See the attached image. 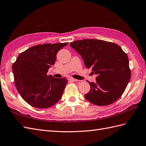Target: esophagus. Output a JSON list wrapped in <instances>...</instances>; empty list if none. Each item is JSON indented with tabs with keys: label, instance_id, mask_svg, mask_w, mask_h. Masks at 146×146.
<instances>
[{
	"label": "esophagus",
	"instance_id": "34e87169",
	"mask_svg": "<svg viewBox=\"0 0 146 146\" xmlns=\"http://www.w3.org/2000/svg\"><path fill=\"white\" fill-rule=\"evenodd\" d=\"M68 80H69L70 81H78V80L74 79V78H72V77H69V78H68Z\"/></svg>",
	"mask_w": 146,
	"mask_h": 146
}]
</instances>
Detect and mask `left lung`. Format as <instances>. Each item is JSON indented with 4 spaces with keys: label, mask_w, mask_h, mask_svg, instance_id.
<instances>
[{
    "label": "left lung",
    "mask_w": 146,
    "mask_h": 146,
    "mask_svg": "<svg viewBox=\"0 0 146 146\" xmlns=\"http://www.w3.org/2000/svg\"><path fill=\"white\" fill-rule=\"evenodd\" d=\"M70 45L81 55L87 68L98 75L95 83L89 82L91 89L86 99L99 106L117 101L131 76L125 52L117 44L102 40H79Z\"/></svg>",
    "instance_id": "left-lung-1"
}]
</instances>
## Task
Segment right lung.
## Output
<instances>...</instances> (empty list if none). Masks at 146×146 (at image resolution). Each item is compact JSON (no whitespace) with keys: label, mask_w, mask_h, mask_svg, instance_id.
Returning <instances> with one entry per match:
<instances>
[{"label":"right lung","mask_w":146,"mask_h":146,"mask_svg":"<svg viewBox=\"0 0 146 146\" xmlns=\"http://www.w3.org/2000/svg\"><path fill=\"white\" fill-rule=\"evenodd\" d=\"M68 42L36 45L18 55L12 65L15 84L25 101L37 109H47L61 99L68 81L47 75L57 52Z\"/></svg>","instance_id":"right-lung-1"}]
</instances>
